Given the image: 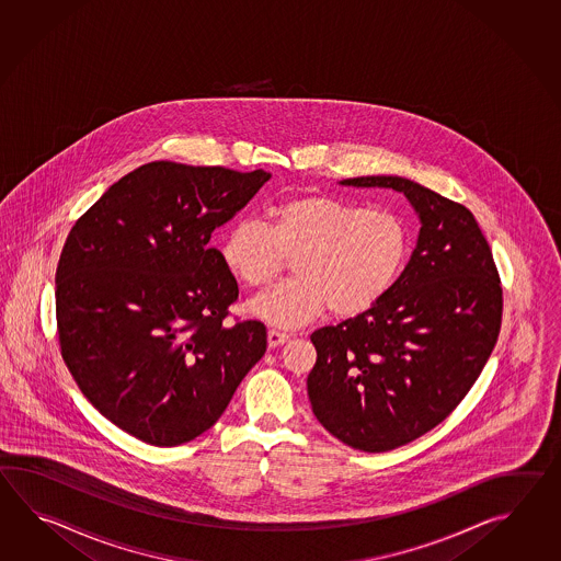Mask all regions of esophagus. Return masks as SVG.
<instances>
[{"label":"esophagus","mask_w":561,"mask_h":561,"mask_svg":"<svg viewBox=\"0 0 561 561\" xmlns=\"http://www.w3.org/2000/svg\"><path fill=\"white\" fill-rule=\"evenodd\" d=\"M288 339H290V336L283 333V331H276V329H271V331H268V346L285 345Z\"/></svg>","instance_id":"obj_1"}]
</instances>
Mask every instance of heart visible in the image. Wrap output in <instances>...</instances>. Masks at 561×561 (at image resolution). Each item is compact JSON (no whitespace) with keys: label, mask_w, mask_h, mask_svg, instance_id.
Listing matches in <instances>:
<instances>
[{"label":"heart","mask_w":561,"mask_h":561,"mask_svg":"<svg viewBox=\"0 0 561 561\" xmlns=\"http://www.w3.org/2000/svg\"><path fill=\"white\" fill-rule=\"evenodd\" d=\"M268 227L240 218L220 244L228 273L264 288L295 256L293 276L252 298L249 312L276 324L300 327L331 309L348 319L377 307L405 271L411 230L389 210H369L329 194H302L275 204Z\"/></svg>","instance_id":"b5f03b06"}]
</instances>
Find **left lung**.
<instances>
[{"mask_svg": "<svg viewBox=\"0 0 561 561\" xmlns=\"http://www.w3.org/2000/svg\"><path fill=\"white\" fill-rule=\"evenodd\" d=\"M357 188L403 192L421 220L417 247L377 307L310 334V405L348 447L382 454L454 413L497 343L500 273L463 204L401 176H360Z\"/></svg>", "mask_w": 561, "mask_h": 561, "instance_id": "obj_1", "label": "left lung"}]
</instances>
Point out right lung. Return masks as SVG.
Masks as SVG:
<instances>
[{
	"label": "right lung",
	"mask_w": 561,
	"mask_h": 561,
	"mask_svg": "<svg viewBox=\"0 0 561 561\" xmlns=\"http://www.w3.org/2000/svg\"><path fill=\"white\" fill-rule=\"evenodd\" d=\"M268 172L158 160L76 220L56 271L61 357L85 399L156 447L225 413L266 351L261 321L228 322L237 278L210 247Z\"/></svg>",
	"instance_id": "obj_1"
}]
</instances>
